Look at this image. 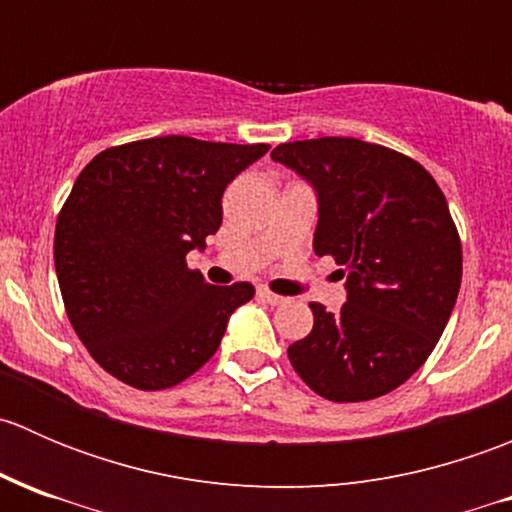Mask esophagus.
<instances>
[{
  "label": "esophagus",
  "instance_id": "1",
  "mask_svg": "<svg viewBox=\"0 0 512 512\" xmlns=\"http://www.w3.org/2000/svg\"><path fill=\"white\" fill-rule=\"evenodd\" d=\"M260 299L262 302H267V304H272V307H280V304H285L287 299L285 297H280V294H275V292H270V289L267 287H260Z\"/></svg>",
  "mask_w": 512,
  "mask_h": 512
}]
</instances>
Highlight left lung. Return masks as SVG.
Here are the masks:
<instances>
[{
  "mask_svg": "<svg viewBox=\"0 0 512 512\" xmlns=\"http://www.w3.org/2000/svg\"><path fill=\"white\" fill-rule=\"evenodd\" d=\"M272 160L319 203L314 252L347 277L337 314L312 302V332L287 349L294 371L337 404L384 396L416 374L446 329L463 252L446 195L414 158L359 138L282 143Z\"/></svg>",
  "mask_w": 512,
  "mask_h": 512,
  "instance_id": "obj_1",
  "label": "left lung"
}]
</instances>
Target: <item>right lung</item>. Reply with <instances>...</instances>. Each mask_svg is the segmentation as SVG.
<instances>
[{
    "label": "right lung",
    "instance_id": "1",
    "mask_svg": "<svg viewBox=\"0 0 512 512\" xmlns=\"http://www.w3.org/2000/svg\"><path fill=\"white\" fill-rule=\"evenodd\" d=\"M270 151L188 136L106 148L61 208L54 265L71 327L123 384H180L220 347L250 282L215 287L185 255L223 223L227 185Z\"/></svg>",
    "mask_w": 512,
    "mask_h": 512
}]
</instances>
